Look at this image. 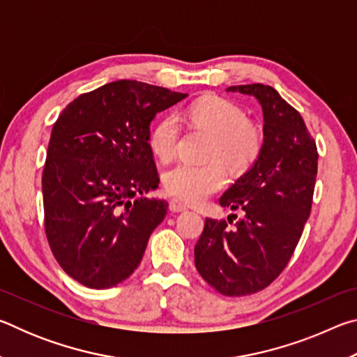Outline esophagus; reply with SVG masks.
Instances as JSON below:
<instances>
[{"instance_id":"obj_1","label":"esophagus","mask_w":357,"mask_h":357,"mask_svg":"<svg viewBox=\"0 0 357 357\" xmlns=\"http://www.w3.org/2000/svg\"><path fill=\"white\" fill-rule=\"evenodd\" d=\"M185 204H183L178 200H172L170 202V211L172 213H183V211H185Z\"/></svg>"}]
</instances>
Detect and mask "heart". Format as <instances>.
<instances>
[{
  "label": "heart",
  "instance_id": "heart-1",
  "mask_svg": "<svg viewBox=\"0 0 357 357\" xmlns=\"http://www.w3.org/2000/svg\"><path fill=\"white\" fill-rule=\"evenodd\" d=\"M187 118L195 128L214 135L209 164L179 162L164 174V190L179 202L197 204L227 183V172L219 160L233 172L247 170L263 149V135L249 123L245 112L223 98H203L187 107ZM181 126L174 114H165L149 130L148 143L155 157L170 160L176 154Z\"/></svg>",
  "mask_w": 357,
  "mask_h": 357
}]
</instances>
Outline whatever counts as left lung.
<instances>
[{
	"label": "left lung",
	"instance_id": "8db88e82",
	"mask_svg": "<svg viewBox=\"0 0 357 357\" xmlns=\"http://www.w3.org/2000/svg\"><path fill=\"white\" fill-rule=\"evenodd\" d=\"M255 96L263 108V149L249 172L220 197L241 211L233 228L208 217L195 245L200 275L223 296H247L269 287L287 268L310 215L318 172L317 143L299 112L269 84L229 86Z\"/></svg>",
	"mask_w": 357,
	"mask_h": 357
}]
</instances>
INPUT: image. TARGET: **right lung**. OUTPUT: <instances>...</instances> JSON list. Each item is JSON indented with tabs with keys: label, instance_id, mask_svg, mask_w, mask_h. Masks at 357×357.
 <instances>
[{
	"label": "right lung",
	"instance_id": "obj_1",
	"mask_svg": "<svg viewBox=\"0 0 357 357\" xmlns=\"http://www.w3.org/2000/svg\"><path fill=\"white\" fill-rule=\"evenodd\" d=\"M185 96L118 80L78 96L53 124L42 172L45 236L82 285L112 288L140 264L168 209L137 198L159 184L149 124Z\"/></svg>",
	"mask_w": 357,
	"mask_h": 357
}]
</instances>
